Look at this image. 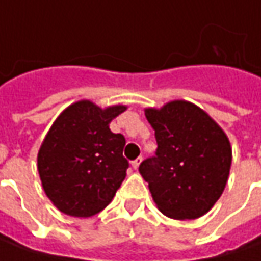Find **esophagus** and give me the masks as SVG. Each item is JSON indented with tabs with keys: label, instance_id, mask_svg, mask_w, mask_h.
I'll return each mask as SVG.
<instances>
[{
	"label": "esophagus",
	"instance_id": "esophagus-1",
	"mask_svg": "<svg viewBox=\"0 0 261 261\" xmlns=\"http://www.w3.org/2000/svg\"><path fill=\"white\" fill-rule=\"evenodd\" d=\"M142 161H143V158H142V156H139V158H136L134 161L131 162V165H133V168H134V170H137V168L140 167V164H142Z\"/></svg>",
	"mask_w": 261,
	"mask_h": 261
}]
</instances>
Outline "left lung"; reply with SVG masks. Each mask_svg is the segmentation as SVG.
Segmentation results:
<instances>
[{"instance_id": "left-lung-1", "label": "left lung", "mask_w": 261, "mask_h": 261, "mask_svg": "<svg viewBox=\"0 0 261 261\" xmlns=\"http://www.w3.org/2000/svg\"><path fill=\"white\" fill-rule=\"evenodd\" d=\"M156 152L139 171L162 214L177 220L204 216L222 196L232 164L224 131L193 103L174 100L146 109Z\"/></svg>"}]
</instances>
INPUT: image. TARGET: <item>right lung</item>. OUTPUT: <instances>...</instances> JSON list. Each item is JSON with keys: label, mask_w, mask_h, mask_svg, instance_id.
<instances>
[{"label": "right lung", "mask_w": 261, "mask_h": 261, "mask_svg": "<svg viewBox=\"0 0 261 261\" xmlns=\"http://www.w3.org/2000/svg\"><path fill=\"white\" fill-rule=\"evenodd\" d=\"M125 106L100 109L88 100L70 105L54 121L38 152L45 195L62 213L91 217L106 207L127 176L125 137L109 122Z\"/></svg>", "instance_id": "right-lung-1"}]
</instances>
